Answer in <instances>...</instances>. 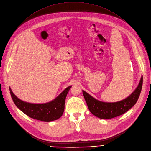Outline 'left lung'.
<instances>
[{
  "mask_svg": "<svg viewBox=\"0 0 151 151\" xmlns=\"http://www.w3.org/2000/svg\"><path fill=\"white\" fill-rule=\"evenodd\" d=\"M142 84L143 77L142 76L139 84L134 91L126 98L115 102L101 101L84 90H83L82 92L90 112L99 118L108 119L124 114L135 105L140 96Z\"/></svg>",
  "mask_w": 151,
  "mask_h": 151,
  "instance_id": "obj_1",
  "label": "left lung"
}]
</instances>
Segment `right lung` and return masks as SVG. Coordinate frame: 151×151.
<instances>
[{
    "mask_svg": "<svg viewBox=\"0 0 151 151\" xmlns=\"http://www.w3.org/2000/svg\"><path fill=\"white\" fill-rule=\"evenodd\" d=\"M71 86L67 87L63 92L50 102L44 104H33L23 101L12 92L9 87L12 99L22 112L33 119L43 122H52L61 117L64 111L65 101Z\"/></svg>",
    "mask_w": 151,
    "mask_h": 151,
    "instance_id": "obj_1",
    "label": "right lung"
}]
</instances>
